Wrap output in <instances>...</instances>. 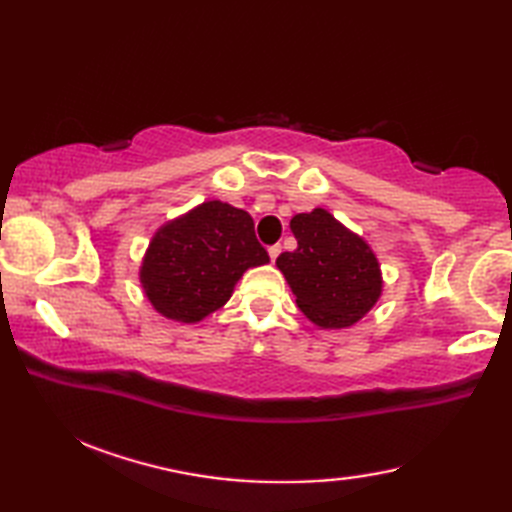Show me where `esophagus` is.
Here are the masks:
<instances>
[{"label":"esophagus","mask_w":512,"mask_h":512,"mask_svg":"<svg viewBox=\"0 0 512 512\" xmlns=\"http://www.w3.org/2000/svg\"><path fill=\"white\" fill-rule=\"evenodd\" d=\"M279 253H281V246H279V244H275V246H270V248H268V255H270V259H273V262H275V259L279 257Z\"/></svg>","instance_id":"obj_1"}]
</instances>
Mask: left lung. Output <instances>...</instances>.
I'll return each instance as SVG.
<instances>
[{
	"label": "left lung",
	"mask_w": 512,
	"mask_h": 512,
	"mask_svg": "<svg viewBox=\"0 0 512 512\" xmlns=\"http://www.w3.org/2000/svg\"><path fill=\"white\" fill-rule=\"evenodd\" d=\"M297 248L281 253L284 273L297 306L319 328H347L374 308L383 290L380 268L363 237L336 222L325 209L290 220Z\"/></svg>",
	"instance_id": "obj_1"
}]
</instances>
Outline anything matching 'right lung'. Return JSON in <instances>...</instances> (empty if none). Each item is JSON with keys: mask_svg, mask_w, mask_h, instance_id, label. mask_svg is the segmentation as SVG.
Wrapping results in <instances>:
<instances>
[{"mask_svg": "<svg viewBox=\"0 0 512 512\" xmlns=\"http://www.w3.org/2000/svg\"><path fill=\"white\" fill-rule=\"evenodd\" d=\"M268 262L253 217L213 200L160 228L143 259L140 284L167 319L195 323L231 299L244 270Z\"/></svg>", "mask_w": 512, "mask_h": 512, "instance_id": "right-lung-1", "label": "right lung"}]
</instances>
